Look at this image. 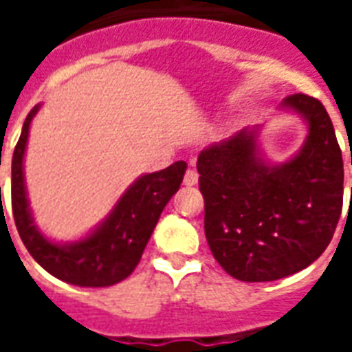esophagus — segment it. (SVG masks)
I'll list each match as a JSON object with an SVG mask.
<instances>
[{"instance_id":"1","label":"esophagus","mask_w":352,"mask_h":352,"mask_svg":"<svg viewBox=\"0 0 352 352\" xmlns=\"http://www.w3.org/2000/svg\"><path fill=\"white\" fill-rule=\"evenodd\" d=\"M198 171L196 169H188L186 173H184V184L186 186H194V184H198Z\"/></svg>"}]
</instances>
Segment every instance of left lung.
<instances>
[{"label": "left lung", "mask_w": 352, "mask_h": 352, "mask_svg": "<svg viewBox=\"0 0 352 352\" xmlns=\"http://www.w3.org/2000/svg\"><path fill=\"white\" fill-rule=\"evenodd\" d=\"M280 107L307 122V138L288 162L272 166L260 156L258 128L198 156L209 249L224 272L247 283L283 279L313 264L332 241L343 207L341 148L324 105L292 94Z\"/></svg>", "instance_id": "1"}]
</instances>
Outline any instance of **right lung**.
<instances>
[{"instance_id":"right-lung-1","label":"right lung","mask_w":352,"mask_h":352,"mask_svg":"<svg viewBox=\"0 0 352 352\" xmlns=\"http://www.w3.org/2000/svg\"><path fill=\"white\" fill-rule=\"evenodd\" d=\"M41 105L24 120L12 154V217L22 243L50 275L77 287H111L126 279L141 260L164 207L183 183L186 162L141 175L116 201L105 221L87 237L73 243H54L37 230L24 183V153L30 124ZM1 190V188H0Z\"/></svg>"}]
</instances>
